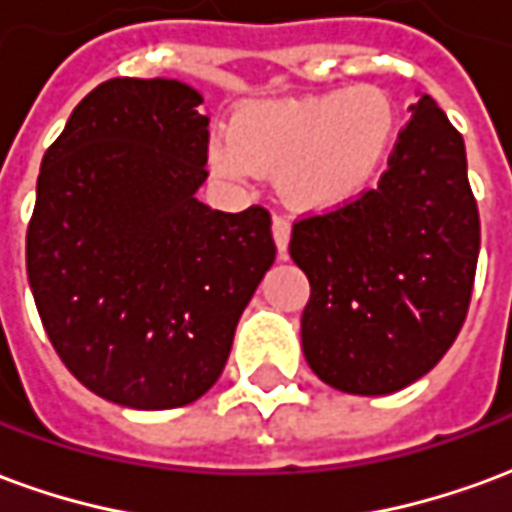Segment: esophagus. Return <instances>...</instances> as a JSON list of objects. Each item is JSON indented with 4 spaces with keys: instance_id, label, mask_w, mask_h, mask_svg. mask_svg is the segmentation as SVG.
Wrapping results in <instances>:
<instances>
[{
    "instance_id": "esophagus-1",
    "label": "esophagus",
    "mask_w": 512,
    "mask_h": 512,
    "mask_svg": "<svg viewBox=\"0 0 512 512\" xmlns=\"http://www.w3.org/2000/svg\"><path fill=\"white\" fill-rule=\"evenodd\" d=\"M271 233H274V244H277L279 257L285 260L288 255V244H290V222L285 216H274V222H271Z\"/></svg>"
}]
</instances>
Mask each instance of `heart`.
<instances>
[{
    "label": "heart",
    "mask_w": 512,
    "mask_h": 512,
    "mask_svg": "<svg viewBox=\"0 0 512 512\" xmlns=\"http://www.w3.org/2000/svg\"><path fill=\"white\" fill-rule=\"evenodd\" d=\"M392 101L376 87L266 101L233 120L230 139L216 142L211 161L230 180L279 172L293 208L334 211L373 183L395 142Z\"/></svg>",
    "instance_id": "obj_1"
}]
</instances>
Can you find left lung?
I'll return each mask as SVG.
<instances>
[{
	"label": "left lung",
	"mask_w": 512,
	"mask_h": 512,
	"mask_svg": "<svg viewBox=\"0 0 512 512\" xmlns=\"http://www.w3.org/2000/svg\"><path fill=\"white\" fill-rule=\"evenodd\" d=\"M408 112L376 189L290 235L310 279L304 359L348 395H389L433 370L472 299L480 216L463 136L430 95Z\"/></svg>",
	"instance_id": "left-lung-1"
}]
</instances>
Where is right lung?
<instances>
[{"instance_id": "add662e5", "label": "right lung", "mask_w": 512, "mask_h": 512, "mask_svg": "<svg viewBox=\"0 0 512 512\" xmlns=\"http://www.w3.org/2000/svg\"><path fill=\"white\" fill-rule=\"evenodd\" d=\"M200 104L178 79H109L40 164L27 230L35 307L65 367L117 406L161 411L205 395L277 257L266 208L197 200Z\"/></svg>"}]
</instances>
